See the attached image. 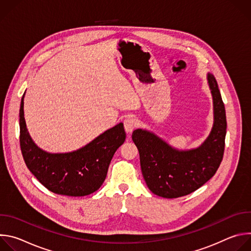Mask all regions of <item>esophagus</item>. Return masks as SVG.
I'll return each mask as SVG.
<instances>
[{
    "label": "esophagus",
    "mask_w": 251,
    "mask_h": 251,
    "mask_svg": "<svg viewBox=\"0 0 251 251\" xmlns=\"http://www.w3.org/2000/svg\"><path fill=\"white\" fill-rule=\"evenodd\" d=\"M137 126V120L134 117H127L124 120V127L127 133H131Z\"/></svg>",
    "instance_id": "34e87169"
}]
</instances>
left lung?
<instances>
[{"label":"left lung","instance_id":"8db88e82","mask_svg":"<svg viewBox=\"0 0 251 251\" xmlns=\"http://www.w3.org/2000/svg\"><path fill=\"white\" fill-rule=\"evenodd\" d=\"M213 100V126L202 144L177 150L154 133L136 129L132 140L138 148L142 175L150 191L166 199L187 196L217 173L224 157L226 134L225 104L214 76L207 74Z\"/></svg>","mask_w":251,"mask_h":251}]
</instances>
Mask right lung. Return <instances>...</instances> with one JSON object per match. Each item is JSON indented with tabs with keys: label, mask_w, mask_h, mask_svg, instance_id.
Wrapping results in <instances>:
<instances>
[{
	"label": "right lung",
	"mask_w": 251,
	"mask_h": 251,
	"mask_svg": "<svg viewBox=\"0 0 251 251\" xmlns=\"http://www.w3.org/2000/svg\"><path fill=\"white\" fill-rule=\"evenodd\" d=\"M24 97L20 108V144L27 169L50 192L83 197L96 192L108 171L117 149L126 139L123 123L106 130L84 147L69 153H48L34 144L24 116Z\"/></svg>",
	"instance_id": "1"
}]
</instances>
